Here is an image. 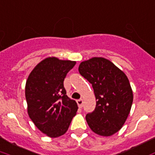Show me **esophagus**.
<instances>
[{"mask_svg": "<svg viewBox=\"0 0 155 155\" xmlns=\"http://www.w3.org/2000/svg\"><path fill=\"white\" fill-rule=\"evenodd\" d=\"M76 102H77V104H78V106H79V107H80V108H81V107H83V104H84L83 99H81H81H78Z\"/></svg>", "mask_w": 155, "mask_h": 155, "instance_id": "obj_1", "label": "esophagus"}]
</instances>
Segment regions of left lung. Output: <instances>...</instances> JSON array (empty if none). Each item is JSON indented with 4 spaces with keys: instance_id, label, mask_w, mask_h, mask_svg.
I'll use <instances>...</instances> for the list:
<instances>
[{
    "instance_id": "8db88e82",
    "label": "left lung",
    "mask_w": 155,
    "mask_h": 155,
    "mask_svg": "<svg viewBox=\"0 0 155 155\" xmlns=\"http://www.w3.org/2000/svg\"><path fill=\"white\" fill-rule=\"evenodd\" d=\"M80 74L92 84L96 107L86 115L90 129L102 136H113L127 121L133 92L124 72L104 57H92L79 66Z\"/></svg>"
}]
</instances>
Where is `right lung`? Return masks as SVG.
<instances>
[{
  "mask_svg": "<svg viewBox=\"0 0 155 155\" xmlns=\"http://www.w3.org/2000/svg\"><path fill=\"white\" fill-rule=\"evenodd\" d=\"M76 61L47 57L37 65L25 84L28 114L37 128L51 138L67 131L76 114V102L66 95L64 80Z\"/></svg>",
  "mask_w": 155,
  "mask_h": 155,
  "instance_id": "1",
  "label": "right lung"
}]
</instances>
